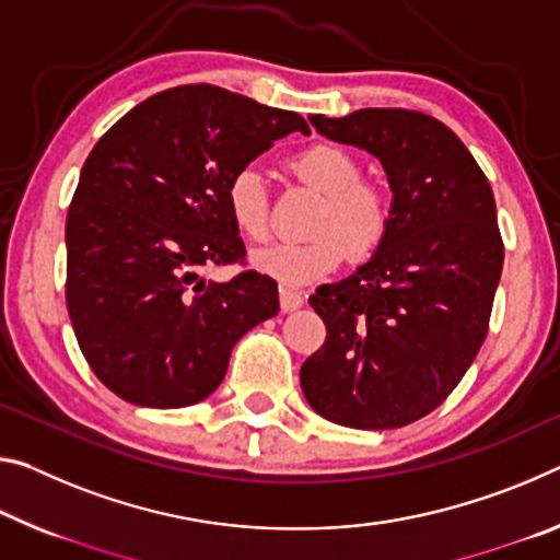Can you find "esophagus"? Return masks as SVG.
I'll list each match as a JSON object with an SVG mask.
<instances>
[{
	"label": "esophagus",
	"mask_w": 560,
	"mask_h": 560,
	"mask_svg": "<svg viewBox=\"0 0 560 560\" xmlns=\"http://www.w3.org/2000/svg\"><path fill=\"white\" fill-rule=\"evenodd\" d=\"M279 301H281V312H296V308L304 304V296H301L296 289L281 287L279 289Z\"/></svg>",
	"instance_id": "34e87169"
}]
</instances>
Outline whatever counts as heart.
<instances>
[{"instance_id": "obj_1", "label": "heart", "mask_w": 560, "mask_h": 560, "mask_svg": "<svg viewBox=\"0 0 560 560\" xmlns=\"http://www.w3.org/2000/svg\"><path fill=\"white\" fill-rule=\"evenodd\" d=\"M299 182L326 194L312 242H283L254 254L266 277L304 287L336 271L346 259L374 254L392 226V199L378 184L361 179L357 154L339 144H312L289 159ZM224 203L236 232L248 242L269 238V191L254 166H238L224 184Z\"/></svg>"}]
</instances>
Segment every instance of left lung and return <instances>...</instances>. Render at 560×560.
I'll use <instances>...</instances> for the list:
<instances>
[{
    "label": "left lung",
    "instance_id": "left-lung-1",
    "mask_svg": "<svg viewBox=\"0 0 560 560\" xmlns=\"http://www.w3.org/2000/svg\"><path fill=\"white\" fill-rule=\"evenodd\" d=\"M312 124L374 154L394 201L371 261L308 296L326 341L301 366V392L339 425L401 429L446 401L488 334L503 269L491 184L429 114L359 109Z\"/></svg>",
    "mask_w": 560,
    "mask_h": 560
}]
</instances>
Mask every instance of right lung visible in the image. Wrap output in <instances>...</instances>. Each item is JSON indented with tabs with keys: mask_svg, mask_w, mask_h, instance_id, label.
Masks as SVG:
<instances>
[{
	"mask_svg": "<svg viewBox=\"0 0 560 560\" xmlns=\"http://www.w3.org/2000/svg\"><path fill=\"white\" fill-rule=\"evenodd\" d=\"M308 124L211 84L166 89L96 141L67 214V308L79 349L119 398L199 404L224 381L234 343L279 314L277 281L244 264L224 184Z\"/></svg>",
	"mask_w": 560,
	"mask_h": 560,
	"instance_id": "1",
	"label": "right lung"
}]
</instances>
